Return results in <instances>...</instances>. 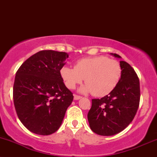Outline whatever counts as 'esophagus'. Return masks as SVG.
<instances>
[{"label": "esophagus", "instance_id": "34e87169", "mask_svg": "<svg viewBox=\"0 0 157 157\" xmlns=\"http://www.w3.org/2000/svg\"><path fill=\"white\" fill-rule=\"evenodd\" d=\"M81 98H82V97L79 96V95H77V94L74 95V99H75V100H80V99H81Z\"/></svg>", "mask_w": 157, "mask_h": 157}]
</instances>
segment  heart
Wrapping results in <instances>:
<instances>
[{
  "label": "heart",
  "instance_id": "b5f03b06",
  "mask_svg": "<svg viewBox=\"0 0 157 157\" xmlns=\"http://www.w3.org/2000/svg\"><path fill=\"white\" fill-rule=\"evenodd\" d=\"M60 74L68 89H75L85 79L86 85L81 88L82 92H92L96 97H104L118 84L122 68L118 61L105 56H97L81 59L76 63L75 68L65 66Z\"/></svg>",
  "mask_w": 157,
  "mask_h": 157
}]
</instances>
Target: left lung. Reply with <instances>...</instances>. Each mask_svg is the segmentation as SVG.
Here are the masks:
<instances>
[{"label": "left lung", "instance_id": "8db88e82", "mask_svg": "<svg viewBox=\"0 0 157 157\" xmlns=\"http://www.w3.org/2000/svg\"><path fill=\"white\" fill-rule=\"evenodd\" d=\"M120 58L117 54H112ZM122 74L115 89L101 99H92L88 120L93 132L112 136L121 132L134 120L140 100V80L134 69L120 61Z\"/></svg>", "mask_w": 157, "mask_h": 157}]
</instances>
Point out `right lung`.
Listing matches in <instances>:
<instances>
[{
    "mask_svg": "<svg viewBox=\"0 0 157 157\" xmlns=\"http://www.w3.org/2000/svg\"><path fill=\"white\" fill-rule=\"evenodd\" d=\"M68 53L43 50L29 57L16 72L13 100L19 120L29 131L49 135L60 128L73 94L60 70Z\"/></svg>",
    "mask_w": 157,
    "mask_h": 157,
    "instance_id": "right-lung-1",
    "label": "right lung"
}]
</instances>
